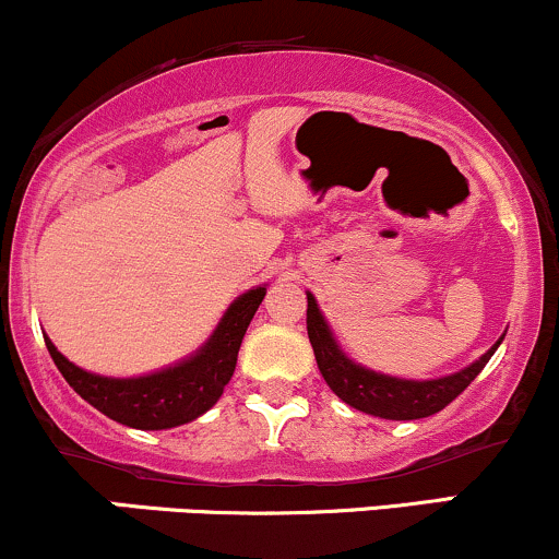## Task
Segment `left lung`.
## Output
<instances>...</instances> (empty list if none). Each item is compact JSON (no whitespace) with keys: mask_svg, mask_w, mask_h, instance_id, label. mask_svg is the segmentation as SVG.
Returning a JSON list of instances; mask_svg holds the SVG:
<instances>
[{"mask_svg":"<svg viewBox=\"0 0 559 559\" xmlns=\"http://www.w3.org/2000/svg\"><path fill=\"white\" fill-rule=\"evenodd\" d=\"M308 295V311H306V324H308V340H311L313 356H317L319 371L324 377V382L330 384V390L337 395L343 403L350 408L369 413V416L386 418V421H416V418L435 416L442 408L455 400L461 392L468 386L474 379L481 373L484 366L489 364V358L495 356V350L500 347L504 334L497 340L495 347H489L481 358L474 360L471 366H465L463 371L450 373V377L439 379H403L392 377V373L373 371L369 366L353 360L347 353L340 347L337 337H334L330 321L324 319L321 308L313 298V293Z\"/></svg>","mask_w":559,"mask_h":559,"instance_id":"1","label":"left lung"}]
</instances>
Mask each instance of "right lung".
I'll use <instances>...</instances> for the list:
<instances>
[{
  "label": "right lung",
  "instance_id": "1",
  "mask_svg": "<svg viewBox=\"0 0 559 559\" xmlns=\"http://www.w3.org/2000/svg\"><path fill=\"white\" fill-rule=\"evenodd\" d=\"M264 295L266 285L242 293L229 304L212 337L193 356L143 377L122 379L85 371L64 358L49 337H44L46 350L72 390L111 421L143 431L175 429L195 421L222 397L235 373L242 337Z\"/></svg>",
  "mask_w": 559,
  "mask_h": 559
}]
</instances>
